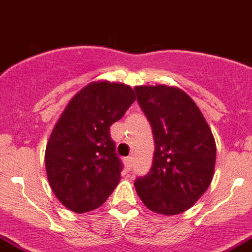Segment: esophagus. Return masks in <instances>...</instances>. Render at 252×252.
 Instances as JSON below:
<instances>
[{
	"mask_svg": "<svg viewBox=\"0 0 252 252\" xmlns=\"http://www.w3.org/2000/svg\"><path fill=\"white\" fill-rule=\"evenodd\" d=\"M124 165H126V168L128 169V170H130L131 166H133V158H131V157H128V158L124 159Z\"/></svg>",
	"mask_w": 252,
	"mask_h": 252,
	"instance_id": "esophagus-1",
	"label": "esophagus"
}]
</instances>
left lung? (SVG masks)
<instances>
[{
	"mask_svg": "<svg viewBox=\"0 0 252 252\" xmlns=\"http://www.w3.org/2000/svg\"><path fill=\"white\" fill-rule=\"evenodd\" d=\"M134 91L155 143L152 169L135 179V190L154 213H184L213 180L216 145L210 126L182 89L160 84L139 86Z\"/></svg>",
	"mask_w": 252,
	"mask_h": 252,
	"instance_id": "obj_1",
	"label": "left lung"
}]
</instances>
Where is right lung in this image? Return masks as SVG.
<instances>
[{
    "mask_svg": "<svg viewBox=\"0 0 252 252\" xmlns=\"http://www.w3.org/2000/svg\"><path fill=\"white\" fill-rule=\"evenodd\" d=\"M135 100L129 86L92 82L70 99L46 147L47 178L74 213L102 206L121 180L123 164L109 128Z\"/></svg>",
    "mask_w": 252,
    "mask_h": 252,
    "instance_id": "obj_1",
    "label": "right lung"
}]
</instances>
